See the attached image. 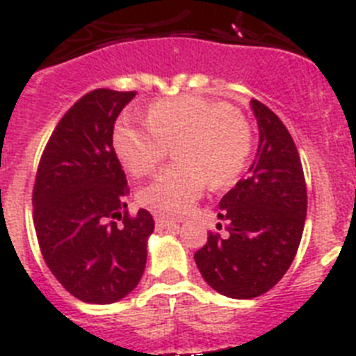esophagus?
Segmentation results:
<instances>
[{"label":"esophagus","mask_w":356,"mask_h":356,"mask_svg":"<svg viewBox=\"0 0 356 356\" xmlns=\"http://www.w3.org/2000/svg\"><path fill=\"white\" fill-rule=\"evenodd\" d=\"M155 225L159 228H166V227H175V221L170 218H164V216H155Z\"/></svg>","instance_id":"34e87169"}]
</instances>
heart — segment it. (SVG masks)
I'll return each mask as SVG.
<instances>
[{
	"label": "heart",
	"instance_id": "heart-1",
	"mask_svg": "<svg viewBox=\"0 0 356 356\" xmlns=\"http://www.w3.org/2000/svg\"><path fill=\"white\" fill-rule=\"evenodd\" d=\"M146 122L120 118L113 129V148L131 175L144 177L159 168L172 146L177 161L138 192L140 204L153 212H186L208 181L213 186L234 183L250 161L252 128L221 100H159L149 106Z\"/></svg>",
	"mask_w": 356,
	"mask_h": 356
}]
</instances>
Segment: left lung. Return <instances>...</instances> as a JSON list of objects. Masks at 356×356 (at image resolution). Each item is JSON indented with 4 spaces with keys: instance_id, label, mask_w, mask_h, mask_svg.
Segmentation results:
<instances>
[{
    "instance_id": "8db88e82",
    "label": "left lung",
    "mask_w": 356,
    "mask_h": 356,
    "mask_svg": "<svg viewBox=\"0 0 356 356\" xmlns=\"http://www.w3.org/2000/svg\"><path fill=\"white\" fill-rule=\"evenodd\" d=\"M258 155L248 175L219 201L227 236L208 232L193 254L204 282L228 298H256L291 267L302 241L307 188L298 149L276 113L252 98Z\"/></svg>"
}]
</instances>
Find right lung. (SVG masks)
<instances>
[{
	"mask_svg": "<svg viewBox=\"0 0 356 356\" xmlns=\"http://www.w3.org/2000/svg\"><path fill=\"white\" fill-rule=\"evenodd\" d=\"M137 91L95 89L69 108L38 164L33 219L49 270L74 298L113 303L146 267L153 218L129 216L126 173L113 148L115 120Z\"/></svg>",
	"mask_w": 356,
	"mask_h": 356,
	"instance_id": "1",
	"label": "right lung"
}]
</instances>
